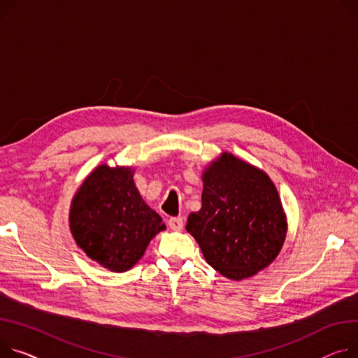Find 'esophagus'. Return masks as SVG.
I'll list each match as a JSON object with an SVG mask.
<instances>
[{
  "label": "esophagus",
  "mask_w": 358,
  "mask_h": 358,
  "mask_svg": "<svg viewBox=\"0 0 358 358\" xmlns=\"http://www.w3.org/2000/svg\"><path fill=\"white\" fill-rule=\"evenodd\" d=\"M169 226L173 229V230H181L182 226H184V220L182 217H171L169 220Z\"/></svg>",
  "instance_id": "esophagus-1"
}]
</instances>
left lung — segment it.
Listing matches in <instances>:
<instances>
[{"label":"left lung","mask_w":358,"mask_h":358,"mask_svg":"<svg viewBox=\"0 0 358 358\" xmlns=\"http://www.w3.org/2000/svg\"><path fill=\"white\" fill-rule=\"evenodd\" d=\"M201 208L187 220L207 264L242 280L271 265L287 236L278 189L256 166L223 152L203 174Z\"/></svg>","instance_id":"1"}]
</instances>
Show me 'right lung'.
Instances as JSON below:
<instances>
[{
    "mask_svg": "<svg viewBox=\"0 0 358 358\" xmlns=\"http://www.w3.org/2000/svg\"><path fill=\"white\" fill-rule=\"evenodd\" d=\"M134 170L99 165L70 207V230L79 248L112 272L129 271L152 237L165 229L134 184Z\"/></svg>",
    "mask_w": 358,
    "mask_h": 358,
    "instance_id": "1",
    "label": "right lung"
}]
</instances>
